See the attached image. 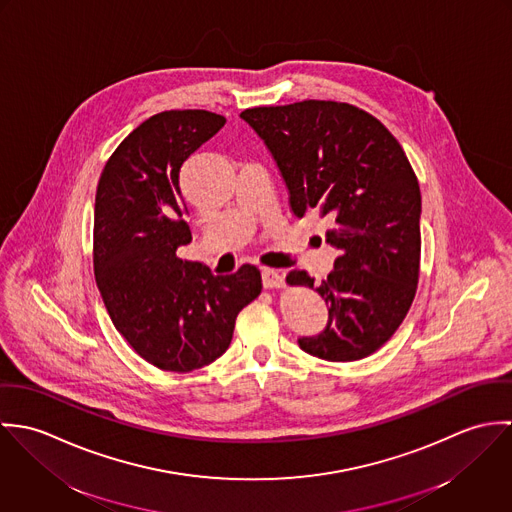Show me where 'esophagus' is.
Returning <instances> with one entry per match:
<instances>
[{"instance_id": "esophagus-1", "label": "esophagus", "mask_w": 512, "mask_h": 512, "mask_svg": "<svg viewBox=\"0 0 512 512\" xmlns=\"http://www.w3.org/2000/svg\"><path fill=\"white\" fill-rule=\"evenodd\" d=\"M262 284L264 288H282L284 286V276L278 272V270H272V268H264L262 270Z\"/></svg>"}]
</instances>
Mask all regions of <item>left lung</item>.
<instances>
[{"mask_svg": "<svg viewBox=\"0 0 512 512\" xmlns=\"http://www.w3.org/2000/svg\"><path fill=\"white\" fill-rule=\"evenodd\" d=\"M272 151L290 189L293 215L329 220L339 250L317 293L325 329L299 337L323 361L349 363L378 351L404 321L420 280L418 177L398 140L365 110L335 100L256 106L240 114ZM313 288L305 270L286 276Z\"/></svg>", "mask_w": 512, "mask_h": 512, "instance_id": "obj_1", "label": "left lung"}]
</instances>
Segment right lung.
Returning <instances> with one entry per match:
<instances>
[{
	"instance_id": "1",
	"label": "right lung",
	"mask_w": 512,
	"mask_h": 512,
	"mask_svg": "<svg viewBox=\"0 0 512 512\" xmlns=\"http://www.w3.org/2000/svg\"><path fill=\"white\" fill-rule=\"evenodd\" d=\"M207 110H165L142 122L106 161L94 205V276L118 333L149 365L191 372L228 349L238 313L262 290L242 264L213 276L183 262V161L224 126Z\"/></svg>"
}]
</instances>
